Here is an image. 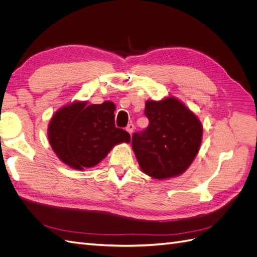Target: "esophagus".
I'll use <instances>...</instances> for the list:
<instances>
[{"mask_svg": "<svg viewBox=\"0 0 257 257\" xmlns=\"http://www.w3.org/2000/svg\"><path fill=\"white\" fill-rule=\"evenodd\" d=\"M134 128H135V126H134V124H132V123H130L128 125L126 126V131L128 132V133L132 135L133 134V131H134Z\"/></svg>", "mask_w": 257, "mask_h": 257, "instance_id": "obj_1", "label": "esophagus"}]
</instances>
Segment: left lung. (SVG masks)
I'll return each instance as SVG.
<instances>
[{
    "mask_svg": "<svg viewBox=\"0 0 257 257\" xmlns=\"http://www.w3.org/2000/svg\"><path fill=\"white\" fill-rule=\"evenodd\" d=\"M149 125L132 137V147L143 172L155 179L184 173L198 153L203 126L197 116L175 97L148 100Z\"/></svg>",
    "mask_w": 257,
    "mask_h": 257,
    "instance_id": "obj_1",
    "label": "left lung"
}]
</instances>
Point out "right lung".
Here are the masks:
<instances>
[{
	"mask_svg": "<svg viewBox=\"0 0 257 257\" xmlns=\"http://www.w3.org/2000/svg\"><path fill=\"white\" fill-rule=\"evenodd\" d=\"M114 104L87 105L76 102L51 118L48 138L58 158L75 169L92 167L120 143H130L126 131L115 127Z\"/></svg>",
	"mask_w": 257,
	"mask_h": 257,
	"instance_id": "1",
	"label": "right lung"
}]
</instances>
